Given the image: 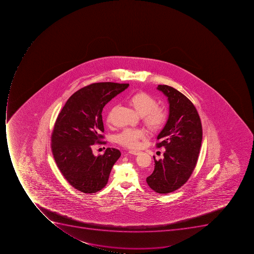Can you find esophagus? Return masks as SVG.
<instances>
[{"label":"esophagus","instance_id":"34e87169","mask_svg":"<svg viewBox=\"0 0 254 254\" xmlns=\"http://www.w3.org/2000/svg\"><path fill=\"white\" fill-rule=\"evenodd\" d=\"M128 153L132 154V155H138V154L140 153V152L136 151V150H129Z\"/></svg>","mask_w":254,"mask_h":254}]
</instances>
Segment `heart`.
Masks as SVG:
<instances>
[{
	"label": "heart",
	"instance_id": "obj_1",
	"mask_svg": "<svg viewBox=\"0 0 254 254\" xmlns=\"http://www.w3.org/2000/svg\"><path fill=\"white\" fill-rule=\"evenodd\" d=\"M128 104L132 106L147 128L155 131L161 128L167 119L165 110L156 106L155 98L148 93L140 91L135 93L128 98ZM113 109L109 111L106 116V122L110 123ZM144 130L140 128H125L117 135L116 141L126 148H136L140 144V140L144 137Z\"/></svg>",
	"mask_w": 254,
	"mask_h": 254
}]
</instances>
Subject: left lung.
<instances>
[{"label":"left lung","mask_w":254,"mask_h":254,"mask_svg":"<svg viewBox=\"0 0 254 254\" xmlns=\"http://www.w3.org/2000/svg\"><path fill=\"white\" fill-rule=\"evenodd\" d=\"M157 90L169 103V116L156 144L165 152L163 159L154 157L155 168L146 182L154 191L168 194L181 188L191 176L198 161L202 128L198 111L185 95L167 85H159Z\"/></svg>","instance_id":"1"}]
</instances>
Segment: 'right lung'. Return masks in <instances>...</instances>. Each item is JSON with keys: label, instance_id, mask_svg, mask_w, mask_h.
Returning <instances> with one entry per match:
<instances>
[{"label": "right lung", "instance_id": "obj_1", "mask_svg": "<svg viewBox=\"0 0 254 254\" xmlns=\"http://www.w3.org/2000/svg\"><path fill=\"white\" fill-rule=\"evenodd\" d=\"M128 86L98 82L85 86L72 94L56 119L52 154L64 178L79 191L93 194L105 188L113 166L121 156L120 151L112 148H106L103 155L94 156L92 146L104 137V106Z\"/></svg>", "mask_w": 254, "mask_h": 254}]
</instances>
